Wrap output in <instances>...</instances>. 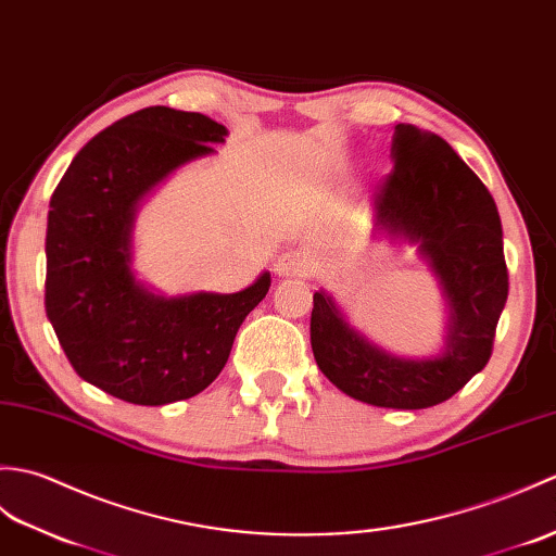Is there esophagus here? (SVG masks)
I'll use <instances>...</instances> for the list:
<instances>
[{"label":"esophagus","mask_w":556,"mask_h":556,"mask_svg":"<svg viewBox=\"0 0 556 556\" xmlns=\"http://www.w3.org/2000/svg\"><path fill=\"white\" fill-rule=\"evenodd\" d=\"M314 258L306 252H286L276 264L278 276H312L314 274Z\"/></svg>","instance_id":"34e87169"}]
</instances>
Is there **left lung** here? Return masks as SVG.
Returning <instances> with one entry per match:
<instances>
[{
    "instance_id": "obj_1",
    "label": "left lung",
    "mask_w": 556,
    "mask_h": 556,
    "mask_svg": "<svg viewBox=\"0 0 556 556\" xmlns=\"http://www.w3.org/2000/svg\"><path fill=\"white\" fill-rule=\"evenodd\" d=\"M392 159L394 168L371 197L374 226L390 240L418 244L433 268L450 309L447 348L430 359L382 352L318 290L312 350L324 376L350 397L386 409H428L490 362L509 274L497 204L440 135L397 123Z\"/></svg>"
}]
</instances>
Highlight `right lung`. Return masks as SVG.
Returning <instances> with one entry per match:
<instances>
[{
  "label": "right lung",
  "mask_w": 556,
  "mask_h": 556,
  "mask_svg": "<svg viewBox=\"0 0 556 556\" xmlns=\"http://www.w3.org/2000/svg\"><path fill=\"white\" fill-rule=\"evenodd\" d=\"M226 135L197 111L140 109L97 132L49 200L47 318L76 374L123 402L162 406L212 386L268 292L270 274H262L232 294L162 298L130 270L142 197Z\"/></svg>",
  "instance_id": "obj_1"
}]
</instances>
